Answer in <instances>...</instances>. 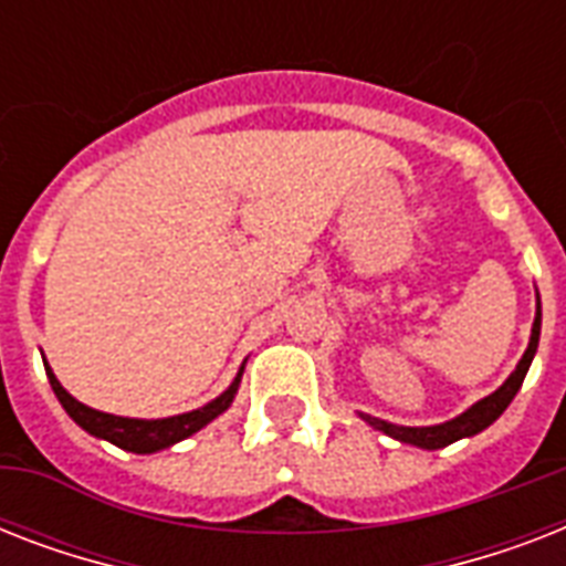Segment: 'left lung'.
Instances as JSON below:
<instances>
[{
  "instance_id": "left-lung-1",
  "label": "left lung",
  "mask_w": 566,
  "mask_h": 566,
  "mask_svg": "<svg viewBox=\"0 0 566 566\" xmlns=\"http://www.w3.org/2000/svg\"><path fill=\"white\" fill-rule=\"evenodd\" d=\"M537 340H541V293H537L535 323H532V337H528L526 353H523L520 364L514 367V373L491 396H484L475 405H470L464 413H458V417H452L447 422H438V426H396V422L378 420V417H370V413H358V417L370 422L376 431H385L387 438L399 440V443H411V447L420 449H443L461 438H473V434L488 429L491 422L500 420V413L517 396V390L523 387V378H526L528 367H532V358L537 353Z\"/></svg>"
}]
</instances>
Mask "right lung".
Segmentation results:
<instances>
[{
	"label": "right lung",
	"mask_w": 566,
	"mask_h": 566,
	"mask_svg": "<svg viewBox=\"0 0 566 566\" xmlns=\"http://www.w3.org/2000/svg\"><path fill=\"white\" fill-rule=\"evenodd\" d=\"M43 367H46L49 385L55 390L57 402L64 405V411L70 413L87 434H93V438L99 440H108V443L126 449V452L153 455V452H161V449L190 438V434H196L199 429H205L208 422L217 420L222 411H229V405L234 402V396H238L240 376H243V367H247V364H240L234 381H231L217 399H211V402L202 405V408H196V411L176 413V417H161V420H137V417H117V413L96 411L91 405L78 402L75 396L66 394L64 385L57 381L55 373H52V367H49L46 361H43Z\"/></svg>",
	"instance_id": "add662e5"
}]
</instances>
